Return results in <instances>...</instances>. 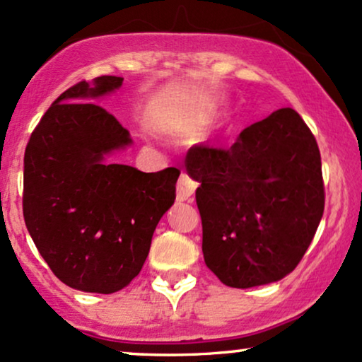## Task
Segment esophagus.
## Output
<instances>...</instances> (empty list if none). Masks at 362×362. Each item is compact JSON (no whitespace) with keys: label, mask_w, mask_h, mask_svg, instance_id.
<instances>
[{"label":"esophagus","mask_w":362,"mask_h":362,"mask_svg":"<svg viewBox=\"0 0 362 362\" xmlns=\"http://www.w3.org/2000/svg\"><path fill=\"white\" fill-rule=\"evenodd\" d=\"M195 189H197V182L190 178L187 173H182L177 182V201H190Z\"/></svg>","instance_id":"esophagus-1"}]
</instances>
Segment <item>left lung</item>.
<instances>
[{
	"instance_id": "obj_1",
	"label": "left lung",
	"mask_w": 362,
	"mask_h": 362,
	"mask_svg": "<svg viewBox=\"0 0 362 362\" xmlns=\"http://www.w3.org/2000/svg\"><path fill=\"white\" fill-rule=\"evenodd\" d=\"M185 168L201 184L206 265L223 284L247 289L296 269L325 207L317 139L298 112H272L230 149L192 146Z\"/></svg>"
}]
</instances>
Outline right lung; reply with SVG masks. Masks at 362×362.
<instances>
[{
  "instance_id": "1",
  "label": "right lung",
  "mask_w": 362,
  "mask_h": 362,
  "mask_svg": "<svg viewBox=\"0 0 362 362\" xmlns=\"http://www.w3.org/2000/svg\"><path fill=\"white\" fill-rule=\"evenodd\" d=\"M120 76L80 81L54 100L23 158V218L54 276L86 293L110 294L134 279L155 228L175 201L178 168L144 173L105 163L131 144L129 131L90 98L122 85Z\"/></svg>"
}]
</instances>
